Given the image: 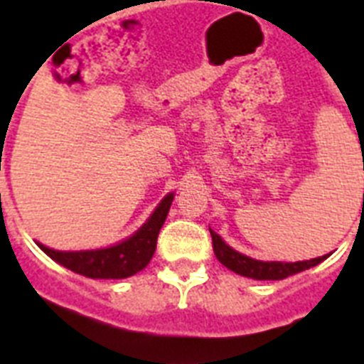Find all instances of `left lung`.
Returning <instances> with one entry per match:
<instances>
[{"label":"left lung","mask_w":364,"mask_h":364,"mask_svg":"<svg viewBox=\"0 0 364 364\" xmlns=\"http://www.w3.org/2000/svg\"><path fill=\"white\" fill-rule=\"evenodd\" d=\"M210 232L211 240H213V253L219 259V262L227 266L228 270L236 272L243 277H251V279H285V277L293 276V274H299V272L319 264L328 257V255H323V257H317V259L299 260V262H276V260L264 262V260L251 259V257L238 253L236 249L223 242L221 236L213 232L211 228Z\"/></svg>","instance_id":"8db88e82"}]
</instances>
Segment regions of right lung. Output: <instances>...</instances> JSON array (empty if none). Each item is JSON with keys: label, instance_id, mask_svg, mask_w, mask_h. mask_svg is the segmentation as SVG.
Instances as JSON below:
<instances>
[{"label": "right lung", "instance_id": "1", "mask_svg": "<svg viewBox=\"0 0 364 364\" xmlns=\"http://www.w3.org/2000/svg\"><path fill=\"white\" fill-rule=\"evenodd\" d=\"M171 200H173V194H166L164 200L153 211V215L149 217L147 223L136 234H132L130 238L111 247L92 249V251H56L43 243H37V245L58 264L81 276L92 277V279L130 277L143 270L149 264V260L153 259L156 238L168 217Z\"/></svg>", "mask_w": 364, "mask_h": 364}]
</instances>
